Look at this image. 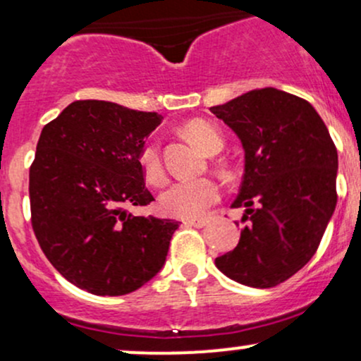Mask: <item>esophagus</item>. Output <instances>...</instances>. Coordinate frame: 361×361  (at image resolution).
Returning a JSON list of instances; mask_svg holds the SVG:
<instances>
[{
	"label": "esophagus",
	"instance_id": "obj_1",
	"mask_svg": "<svg viewBox=\"0 0 361 361\" xmlns=\"http://www.w3.org/2000/svg\"><path fill=\"white\" fill-rule=\"evenodd\" d=\"M185 224L186 226H193V227H198V229H200V227H204V226H207V219H186L185 221Z\"/></svg>",
	"mask_w": 361,
	"mask_h": 361
}]
</instances>
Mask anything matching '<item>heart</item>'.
Listing matches in <instances>:
<instances>
[{
	"instance_id": "heart-1",
	"label": "heart",
	"mask_w": 361,
	"mask_h": 361,
	"mask_svg": "<svg viewBox=\"0 0 361 361\" xmlns=\"http://www.w3.org/2000/svg\"><path fill=\"white\" fill-rule=\"evenodd\" d=\"M185 132L198 147L205 152L221 151L224 139L221 130L207 120H192L185 126ZM139 164L149 183L159 185L166 176L159 140L147 139L139 151ZM221 195L217 181L212 178H185L176 180L159 195V207L163 214L173 217H198L215 204Z\"/></svg>"
}]
</instances>
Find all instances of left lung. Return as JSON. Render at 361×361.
<instances>
[{"label":"left lung","mask_w":361,"mask_h":361,"mask_svg":"<svg viewBox=\"0 0 361 361\" xmlns=\"http://www.w3.org/2000/svg\"><path fill=\"white\" fill-rule=\"evenodd\" d=\"M210 111L241 140L244 175L238 246L215 267L238 283L270 288L317 251L336 209L338 151L309 102L276 88L252 90Z\"/></svg>","instance_id":"obj_1"}]
</instances>
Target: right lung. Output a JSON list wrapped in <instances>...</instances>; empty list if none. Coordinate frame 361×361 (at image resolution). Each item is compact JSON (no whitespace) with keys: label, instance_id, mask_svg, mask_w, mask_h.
I'll return each instance as SVG.
<instances>
[{"label":"right lung","instance_id":"1","mask_svg":"<svg viewBox=\"0 0 361 361\" xmlns=\"http://www.w3.org/2000/svg\"><path fill=\"white\" fill-rule=\"evenodd\" d=\"M163 117L78 100L42 128L30 166L32 227L52 267L94 295H126L166 261L178 222L134 217L154 200L139 151Z\"/></svg>","mask_w":361,"mask_h":361}]
</instances>
